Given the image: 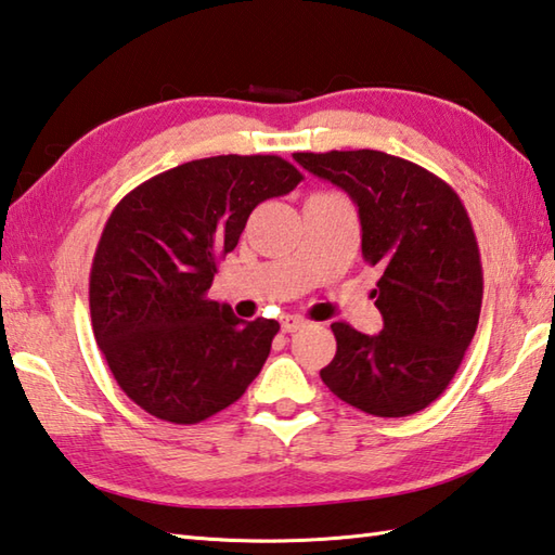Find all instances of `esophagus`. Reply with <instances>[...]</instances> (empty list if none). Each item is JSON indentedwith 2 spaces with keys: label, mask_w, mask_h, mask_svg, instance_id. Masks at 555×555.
Instances as JSON below:
<instances>
[{
  "label": "esophagus",
  "mask_w": 555,
  "mask_h": 555,
  "mask_svg": "<svg viewBox=\"0 0 555 555\" xmlns=\"http://www.w3.org/2000/svg\"><path fill=\"white\" fill-rule=\"evenodd\" d=\"M302 327H306V320L296 318V314H284V318H281V332L291 334V332H298Z\"/></svg>",
  "instance_id": "1"
}]
</instances>
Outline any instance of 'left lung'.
<instances>
[{"instance_id":"8db88e82","label":"left lung","mask_w":555,"mask_h":555,"mask_svg":"<svg viewBox=\"0 0 555 555\" xmlns=\"http://www.w3.org/2000/svg\"><path fill=\"white\" fill-rule=\"evenodd\" d=\"M293 158L349 192L363 259L383 271L373 291L383 332L334 322L336 353L322 383L371 416L416 414L448 389L479 324L483 271L469 214L448 182L385 151Z\"/></svg>"}]
</instances>
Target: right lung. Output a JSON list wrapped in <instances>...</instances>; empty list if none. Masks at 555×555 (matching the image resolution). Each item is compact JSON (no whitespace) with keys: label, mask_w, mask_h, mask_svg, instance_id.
Listing matches in <instances>:
<instances>
[{"label":"right lung","mask_w":555,"mask_h":555,"mask_svg":"<svg viewBox=\"0 0 555 555\" xmlns=\"http://www.w3.org/2000/svg\"><path fill=\"white\" fill-rule=\"evenodd\" d=\"M300 180L281 156H211L141 182L113 209L91 264V324L117 385L146 414L206 421L262 371L279 322L237 320L206 291L255 206Z\"/></svg>","instance_id":"add662e5"}]
</instances>
